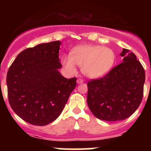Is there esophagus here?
<instances>
[{
  "label": "esophagus",
  "mask_w": 151,
  "mask_h": 151,
  "mask_svg": "<svg viewBox=\"0 0 151 151\" xmlns=\"http://www.w3.org/2000/svg\"><path fill=\"white\" fill-rule=\"evenodd\" d=\"M83 82H84V80H82V79H80V78L77 79V84H81V83H83Z\"/></svg>",
  "instance_id": "esophagus-1"
}]
</instances>
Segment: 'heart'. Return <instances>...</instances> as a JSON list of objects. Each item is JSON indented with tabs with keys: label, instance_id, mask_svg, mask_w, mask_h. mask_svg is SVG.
Returning a JSON list of instances; mask_svg holds the SVG:
<instances>
[{
	"label": "heart",
	"instance_id": "obj_1",
	"mask_svg": "<svg viewBox=\"0 0 151 151\" xmlns=\"http://www.w3.org/2000/svg\"><path fill=\"white\" fill-rule=\"evenodd\" d=\"M115 60V52L111 48L85 45L74 47L71 54L62 57L61 63L68 74H75L77 65L86 77L96 78L106 74L113 66Z\"/></svg>",
	"mask_w": 151,
	"mask_h": 151
}]
</instances>
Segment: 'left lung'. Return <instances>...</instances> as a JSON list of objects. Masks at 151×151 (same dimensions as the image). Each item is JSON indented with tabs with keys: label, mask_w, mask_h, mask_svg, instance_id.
Masks as SVG:
<instances>
[{
	"label": "left lung",
	"mask_w": 151,
	"mask_h": 151,
	"mask_svg": "<svg viewBox=\"0 0 151 151\" xmlns=\"http://www.w3.org/2000/svg\"><path fill=\"white\" fill-rule=\"evenodd\" d=\"M121 63L106 75L88 83V106L92 113L106 121H122L139 107L143 97L145 73L132 52L123 49Z\"/></svg>",
	"instance_id": "obj_1"
}]
</instances>
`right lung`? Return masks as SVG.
Instances as JSON below:
<instances>
[{"instance_id":"add662e5","label":"right lung","mask_w":151,"mask_h":151,"mask_svg":"<svg viewBox=\"0 0 151 151\" xmlns=\"http://www.w3.org/2000/svg\"><path fill=\"white\" fill-rule=\"evenodd\" d=\"M59 41L38 45L21 52L6 77L9 102L14 112L30 124L45 126L58 118L77 78L60 74Z\"/></svg>"}]
</instances>
